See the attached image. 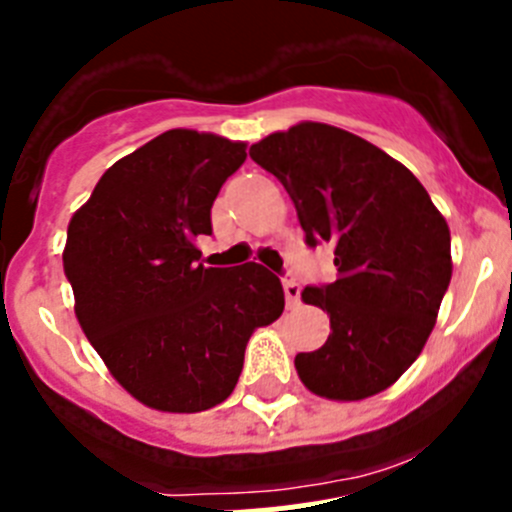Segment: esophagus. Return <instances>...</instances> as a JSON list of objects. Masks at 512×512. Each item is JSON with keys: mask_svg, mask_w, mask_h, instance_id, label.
I'll return each mask as SVG.
<instances>
[{"mask_svg": "<svg viewBox=\"0 0 512 512\" xmlns=\"http://www.w3.org/2000/svg\"><path fill=\"white\" fill-rule=\"evenodd\" d=\"M282 287H285V300L287 307L300 305V285L292 277H282Z\"/></svg>", "mask_w": 512, "mask_h": 512, "instance_id": "esophagus-1", "label": "esophagus"}]
</instances>
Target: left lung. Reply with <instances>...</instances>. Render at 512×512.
<instances>
[{
	"label": "left lung",
	"instance_id": "1",
	"mask_svg": "<svg viewBox=\"0 0 512 512\" xmlns=\"http://www.w3.org/2000/svg\"><path fill=\"white\" fill-rule=\"evenodd\" d=\"M285 185L307 245L332 242L337 280L302 302L330 315V337L300 352L310 393L340 403L388 390L423 352L453 275L450 227L418 177L352 132L292 124L250 147Z\"/></svg>",
	"mask_w": 512,
	"mask_h": 512
}]
</instances>
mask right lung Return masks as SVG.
<instances>
[{"label":"right lung","mask_w":512,"mask_h":512,"mask_svg":"<svg viewBox=\"0 0 512 512\" xmlns=\"http://www.w3.org/2000/svg\"><path fill=\"white\" fill-rule=\"evenodd\" d=\"M245 142L170 130L114 162L72 215L62 262L74 312L109 375L142 405L200 413L232 395L257 327L285 310L257 262L205 267L195 240Z\"/></svg>","instance_id":"obj_1"}]
</instances>
